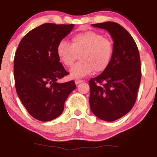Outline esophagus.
Listing matches in <instances>:
<instances>
[{
	"instance_id": "esophagus-1",
	"label": "esophagus",
	"mask_w": 157,
	"mask_h": 157,
	"mask_svg": "<svg viewBox=\"0 0 157 157\" xmlns=\"http://www.w3.org/2000/svg\"><path fill=\"white\" fill-rule=\"evenodd\" d=\"M81 82H83V80H81V79H76V80L75 81V83H76V85L78 84V83H81Z\"/></svg>"
}]
</instances>
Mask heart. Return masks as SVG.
I'll return each instance as SVG.
<instances>
[{"instance_id":"b5f03b06","label":"heart","mask_w":157,"mask_h":157,"mask_svg":"<svg viewBox=\"0 0 157 157\" xmlns=\"http://www.w3.org/2000/svg\"><path fill=\"white\" fill-rule=\"evenodd\" d=\"M113 43L101 33L94 31L78 33L71 37V44L61 40L56 53L62 63L70 67L78 58L79 61L70 71L73 78H81L94 72H102L108 67L113 54Z\"/></svg>"}]
</instances>
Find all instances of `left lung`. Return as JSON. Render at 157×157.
I'll use <instances>...</instances> for the list:
<instances>
[{
	"mask_svg": "<svg viewBox=\"0 0 157 157\" xmlns=\"http://www.w3.org/2000/svg\"><path fill=\"white\" fill-rule=\"evenodd\" d=\"M92 25L109 32L113 50L108 67L89 81L90 107L98 119L113 121L129 112L136 102L141 77L139 52L134 38L119 23Z\"/></svg>",
	"mask_w": 157,
	"mask_h": 157,
	"instance_id": "8db88e82",
	"label": "left lung"
}]
</instances>
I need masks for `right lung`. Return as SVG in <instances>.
Here are the masks:
<instances>
[{"instance_id": "right-lung-1", "label": "right lung", "mask_w": 157, "mask_h": 157, "mask_svg": "<svg viewBox=\"0 0 157 157\" xmlns=\"http://www.w3.org/2000/svg\"><path fill=\"white\" fill-rule=\"evenodd\" d=\"M73 29L74 24L44 23L29 31L16 51L17 94L30 115L40 121L59 117L68 95L76 88L74 81L58 82L69 74L60 62L56 47Z\"/></svg>"}]
</instances>
